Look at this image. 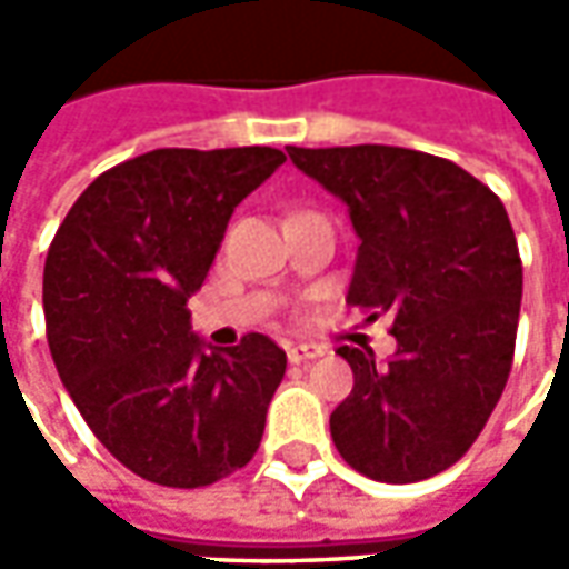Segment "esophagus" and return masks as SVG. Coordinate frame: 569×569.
<instances>
[{"instance_id": "1", "label": "esophagus", "mask_w": 569, "mask_h": 569, "mask_svg": "<svg viewBox=\"0 0 569 569\" xmlns=\"http://www.w3.org/2000/svg\"><path fill=\"white\" fill-rule=\"evenodd\" d=\"M322 358V348L319 345H288V361L291 363H307Z\"/></svg>"}]
</instances>
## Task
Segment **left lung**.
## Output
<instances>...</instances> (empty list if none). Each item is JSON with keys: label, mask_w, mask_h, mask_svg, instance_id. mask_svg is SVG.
<instances>
[{"label": "left lung", "mask_w": 569, "mask_h": 569, "mask_svg": "<svg viewBox=\"0 0 569 569\" xmlns=\"http://www.w3.org/2000/svg\"><path fill=\"white\" fill-rule=\"evenodd\" d=\"M297 170L348 206L361 247L348 303L392 317L396 355L341 345L355 389L332 411L341 459L411 485L478 440L513 363L522 262L507 208L447 158L396 144L288 148Z\"/></svg>", "instance_id": "obj_1"}]
</instances>
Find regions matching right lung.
<instances>
[{"mask_svg": "<svg viewBox=\"0 0 569 569\" xmlns=\"http://www.w3.org/2000/svg\"><path fill=\"white\" fill-rule=\"evenodd\" d=\"M278 148H158L78 196L43 266V317L59 380L122 466L164 488L243 469L284 377L262 332L211 348L187 300L206 281L233 208L262 187Z\"/></svg>", "mask_w": 569, "mask_h": 569, "instance_id": "right-lung-1", "label": "right lung"}]
</instances>
